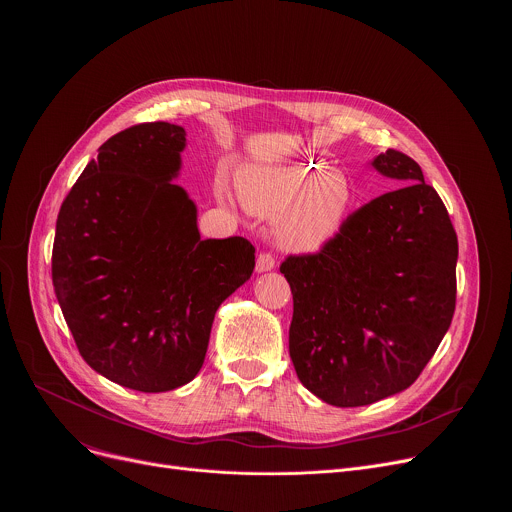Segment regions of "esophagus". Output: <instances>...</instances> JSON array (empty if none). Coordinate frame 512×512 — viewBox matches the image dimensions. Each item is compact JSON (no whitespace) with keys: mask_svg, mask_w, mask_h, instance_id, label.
I'll return each mask as SVG.
<instances>
[{"mask_svg":"<svg viewBox=\"0 0 512 512\" xmlns=\"http://www.w3.org/2000/svg\"><path fill=\"white\" fill-rule=\"evenodd\" d=\"M275 267V257L271 253H259L257 255V271H271Z\"/></svg>","mask_w":512,"mask_h":512,"instance_id":"obj_1","label":"esophagus"}]
</instances>
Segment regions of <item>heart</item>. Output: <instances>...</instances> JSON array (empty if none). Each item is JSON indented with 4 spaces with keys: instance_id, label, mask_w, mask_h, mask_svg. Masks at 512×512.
<instances>
[{
    "instance_id": "1",
    "label": "heart",
    "mask_w": 512,
    "mask_h": 512,
    "mask_svg": "<svg viewBox=\"0 0 512 512\" xmlns=\"http://www.w3.org/2000/svg\"><path fill=\"white\" fill-rule=\"evenodd\" d=\"M247 208L259 216L275 214L277 241L298 253L320 251L344 227L352 206V186L342 172L302 162L271 172L241 188Z\"/></svg>"
}]
</instances>
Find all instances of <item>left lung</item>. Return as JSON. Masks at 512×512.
Segmentation results:
<instances>
[{
  "instance_id": "1",
  "label": "left lung",
  "mask_w": 512,
  "mask_h": 512,
  "mask_svg": "<svg viewBox=\"0 0 512 512\" xmlns=\"http://www.w3.org/2000/svg\"><path fill=\"white\" fill-rule=\"evenodd\" d=\"M371 164L405 186L354 210L318 253L279 267L294 296L291 362L302 385L336 407L411 387L456 310L458 237L440 194L397 150Z\"/></svg>"
}]
</instances>
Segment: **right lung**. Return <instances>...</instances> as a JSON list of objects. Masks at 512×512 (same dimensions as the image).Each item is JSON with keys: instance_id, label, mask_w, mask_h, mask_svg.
<instances>
[{"instance_id": "obj_1", "label": "right lung", "mask_w": 512, "mask_h": 512, "mask_svg": "<svg viewBox=\"0 0 512 512\" xmlns=\"http://www.w3.org/2000/svg\"><path fill=\"white\" fill-rule=\"evenodd\" d=\"M186 131L139 123L113 137L64 198L52 283L81 356L141 393L190 383L214 314L255 269L243 237L200 239L196 204L172 184Z\"/></svg>"}]
</instances>
